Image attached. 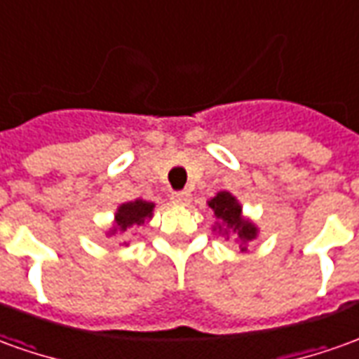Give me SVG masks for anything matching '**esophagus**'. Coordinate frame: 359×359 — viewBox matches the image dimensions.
<instances>
[{
	"label": "esophagus",
	"instance_id": "1",
	"mask_svg": "<svg viewBox=\"0 0 359 359\" xmlns=\"http://www.w3.org/2000/svg\"><path fill=\"white\" fill-rule=\"evenodd\" d=\"M171 200H172V204H177V205L190 204V192H188V190H179V192H172Z\"/></svg>",
	"mask_w": 359,
	"mask_h": 359
}]
</instances>
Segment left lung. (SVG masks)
Wrapping results in <instances>:
<instances>
[{"instance_id": "left-lung-1", "label": "left lung", "mask_w": 359, "mask_h": 359, "mask_svg": "<svg viewBox=\"0 0 359 359\" xmlns=\"http://www.w3.org/2000/svg\"><path fill=\"white\" fill-rule=\"evenodd\" d=\"M208 205L212 208L214 215L219 219L217 223L219 233L227 235V239H229V233H235L237 239L241 241V250H247V243L257 239L258 227L250 219L243 217V208L237 202V198L233 196L231 192H217L208 202Z\"/></svg>"}]
</instances>
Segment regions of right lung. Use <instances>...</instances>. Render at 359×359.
<instances>
[{
  "label": "right lung",
  "mask_w": 359,
  "mask_h": 359,
  "mask_svg": "<svg viewBox=\"0 0 359 359\" xmlns=\"http://www.w3.org/2000/svg\"><path fill=\"white\" fill-rule=\"evenodd\" d=\"M154 202H145L142 198H137L134 202H126V204H120L116 214H114V225L109 231V235L114 233H124L128 227L132 225H144L147 219H151L154 215Z\"/></svg>",
  "instance_id": "obj_1"
}]
</instances>
